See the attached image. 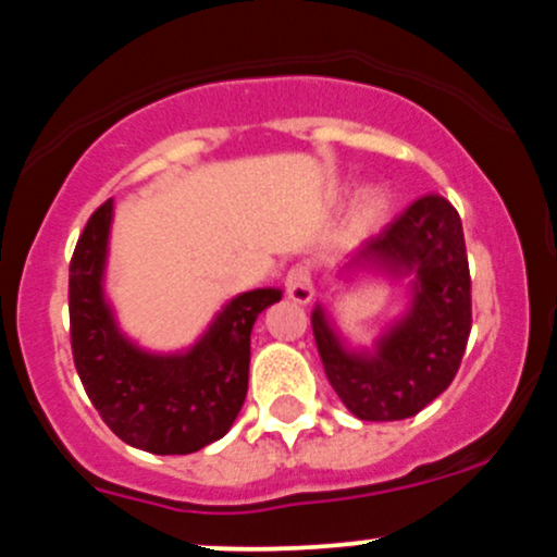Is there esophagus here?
I'll use <instances>...</instances> for the list:
<instances>
[{
  "label": "esophagus",
  "mask_w": 557,
  "mask_h": 557,
  "mask_svg": "<svg viewBox=\"0 0 557 557\" xmlns=\"http://www.w3.org/2000/svg\"><path fill=\"white\" fill-rule=\"evenodd\" d=\"M286 295L297 305H308L313 300V278H310L308 268L295 265L286 273Z\"/></svg>",
  "instance_id": "34e87169"
}]
</instances>
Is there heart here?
I'll list each match as a JSON object with an SVG mask.
<instances>
[{"mask_svg": "<svg viewBox=\"0 0 557 557\" xmlns=\"http://www.w3.org/2000/svg\"><path fill=\"white\" fill-rule=\"evenodd\" d=\"M387 209H391V199H387L380 188L363 190V196L358 199V212H356L358 225H361L363 231L374 228V225H380L382 220H385Z\"/></svg>", "mask_w": 557, "mask_h": 557, "instance_id": "b5f03b06", "label": "heart"}]
</instances>
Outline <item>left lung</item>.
I'll list each match as a JSON object with an SVG mask.
<instances>
[{"label":"left lung","instance_id":"left-lung-1","mask_svg":"<svg viewBox=\"0 0 557 557\" xmlns=\"http://www.w3.org/2000/svg\"><path fill=\"white\" fill-rule=\"evenodd\" d=\"M406 281V305L369 348L343 337L324 305L310 313L329 385L352 417H414L451 385L470 337V271L462 220L444 196H422L337 271L343 286Z\"/></svg>","mask_w":557,"mask_h":557}]
</instances>
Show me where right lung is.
I'll return each mask as SVG.
<instances>
[{"label":"right lung","instance_id":"add662e5","mask_svg":"<svg viewBox=\"0 0 557 557\" xmlns=\"http://www.w3.org/2000/svg\"><path fill=\"white\" fill-rule=\"evenodd\" d=\"M113 199L95 209L69 276L71 350L89 400L124 444L151 454H194L223 438L247 398L249 337L281 289L242 292L194 345L140 348L119 326L106 292Z\"/></svg>","mask_w":557,"mask_h":557}]
</instances>
